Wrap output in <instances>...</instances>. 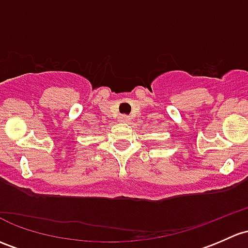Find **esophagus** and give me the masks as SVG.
Wrapping results in <instances>:
<instances>
[{"mask_svg":"<svg viewBox=\"0 0 248 248\" xmlns=\"http://www.w3.org/2000/svg\"><path fill=\"white\" fill-rule=\"evenodd\" d=\"M120 121L124 122V124H126V122L129 121V116L128 115H121V116H120Z\"/></svg>","mask_w":248,"mask_h":248,"instance_id":"obj_1","label":"esophagus"}]
</instances>
